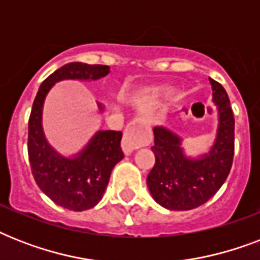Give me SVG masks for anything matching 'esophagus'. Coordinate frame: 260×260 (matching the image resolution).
<instances>
[{
	"instance_id": "1",
	"label": "esophagus",
	"mask_w": 260,
	"mask_h": 260,
	"mask_svg": "<svg viewBox=\"0 0 260 260\" xmlns=\"http://www.w3.org/2000/svg\"><path fill=\"white\" fill-rule=\"evenodd\" d=\"M146 136L143 134L142 131L138 129V126L135 122H131L128 124V126L125 128V132H124V138H122L121 147L124 154L129 155L134 152L135 148L138 147H142L146 144Z\"/></svg>"
}]
</instances>
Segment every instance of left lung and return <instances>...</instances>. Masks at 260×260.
Listing matches in <instances>:
<instances>
[{"instance_id": "left-lung-1", "label": "left lung", "mask_w": 260, "mask_h": 260, "mask_svg": "<svg viewBox=\"0 0 260 260\" xmlns=\"http://www.w3.org/2000/svg\"><path fill=\"white\" fill-rule=\"evenodd\" d=\"M218 109L216 140L208 154L189 158L182 139L165 126L154 128L155 165L147 186L155 201L170 210H190L216 194L231 171L235 151V118L225 89L209 78Z\"/></svg>"}]
</instances>
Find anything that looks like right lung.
<instances>
[{
  "instance_id": "1",
  "label": "right lung",
  "mask_w": 260,
  "mask_h": 260,
  "mask_svg": "<svg viewBox=\"0 0 260 260\" xmlns=\"http://www.w3.org/2000/svg\"><path fill=\"white\" fill-rule=\"evenodd\" d=\"M109 66L73 62L44 79L35 97L28 121V156L35 181L56 205L82 212L101 201L113 167L122 158L120 131H98L74 158H66L48 144L42 125L47 93L63 79L97 81L109 74ZM100 110L102 108L98 104Z\"/></svg>"
}]
</instances>
